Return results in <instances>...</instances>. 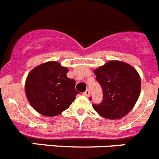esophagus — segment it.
<instances>
[{"label":"esophagus","instance_id":"1","mask_svg":"<svg viewBox=\"0 0 159 159\" xmlns=\"http://www.w3.org/2000/svg\"><path fill=\"white\" fill-rule=\"evenodd\" d=\"M84 95H85V96H89V95H90V91L88 89H87L86 91H85V92H84Z\"/></svg>","mask_w":159,"mask_h":159}]
</instances>
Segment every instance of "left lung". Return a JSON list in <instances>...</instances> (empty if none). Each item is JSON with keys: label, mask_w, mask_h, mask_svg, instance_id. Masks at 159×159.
<instances>
[{"label": "left lung", "mask_w": 159, "mask_h": 159, "mask_svg": "<svg viewBox=\"0 0 159 159\" xmlns=\"http://www.w3.org/2000/svg\"><path fill=\"white\" fill-rule=\"evenodd\" d=\"M94 72L103 95L100 103L92 104L95 111L110 119L126 116L139 97L141 80L137 71L126 63L110 61Z\"/></svg>", "instance_id": "8db88e82"}]
</instances>
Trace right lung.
I'll return each mask as SVG.
<instances>
[{"mask_svg": "<svg viewBox=\"0 0 159 159\" xmlns=\"http://www.w3.org/2000/svg\"><path fill=\"white\" fill-rule=\"evenodd\" d=\"M67 68L55 61L35 67L25 84V93L35 110L45 116H55L70 107L79 92L75 81L67 77Z\"/></svg>", "mask_w": 159, "mask_h": 159, "instance_id": "add662e5", "label": "right lung"}]
</instances>
